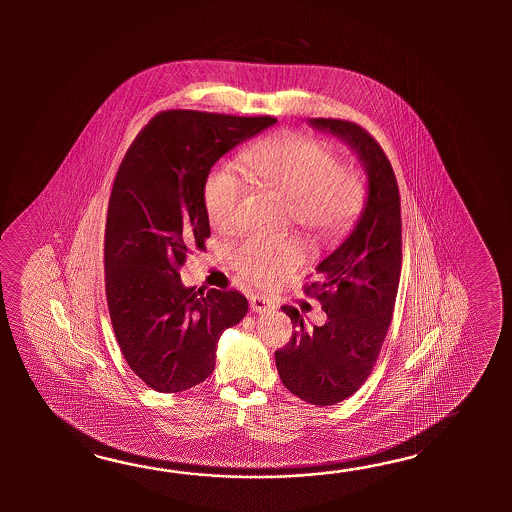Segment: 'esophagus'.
<instances>
[{
    "mask_svg": "<svg viewBox=\"0 0 512 512\" xmlns=\"http://www.w3.org/2000/svg\"><path fill=\"white\" fill-rule=\"evenodd\" d=\"M251 309L254 313H265L274 309L271 300L265 298L263 294H252L251 296Z\"/></svg>",
    "mask_w": 512,
    "mask_h": 512,
    "instance_id": "esophagus-1",
    "label": "esophagus"
}]
</instances>
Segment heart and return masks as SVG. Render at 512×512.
Returning a JSON list of instances; mask_svg holds the SVG:
<instances>
[{"label": "heart", "instance_id": "b5f03b06", "mask_svg": "<svg viewBox=\"0 0 512 512\" xmlns=\"http://www.w3.org/2000/svg\"><path fill=\"white\" fill-rule=\"evenodd\" d=\"M245 177L287 199L289 219L313 241L344 236L362 212L364 179L355 166L338 163L335 148L304 133H282L252 144L241 153ZM245 185L229 168H216L205 181L203 203L212 225L229 227L238 216ZM232 260L241 276L261 287H274L304 260L293 238L249 236Z\"/></svg>", "mask_w": 512, "mask_h": 512}]
</instances>
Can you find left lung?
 Segmentation results:
<instances>
[{"label":"left lung","mask_w":512,"mask_h":512,"mask_svg":"<svg viewBox=\"0 0 512 512\" xmlns=\"http://www.w3.org/2000/svg\"><path fill=\"white\" fill-rule=\"evenodd\" d=\"M311 124L342 137L368 170V201L357 227L316 267L318 280L304 285L326 311V324L305 327L298 309L283 305L293 337L274 353L289 392L329 406L357 392L379 359L401 278L403 223L392 164L370 131L349 120L320 117Z\"/></svg>","instance_id":"obj_1"}]
</instances>
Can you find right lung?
<instances>
[{
    "instance_id": "right-lung-1",
    "label": "right lung",
    "mask_w": 512,
    "mask_h": 512,
    "mask_svg": "<svg viewBox=\"0 0 512 512\" xmlns=\"http://www.w3.org/2000/svg\"><path fill=\"white\" fill-rule=\"evenodd\" d=\"M274 122L168 109L139 131L120 163L104 234L109 318L128 366L155 392L205 381L221 333L249 309L236 289H186L179 269L210 238L203 203L210 168Z\"/></svg>"
}]
</instances>
